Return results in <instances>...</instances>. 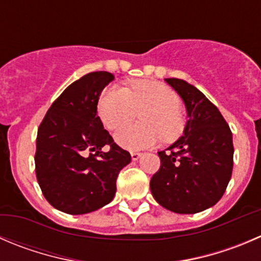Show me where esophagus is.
<instances>
[{"label":"esophagus","instance_id":"34e87169","mask_svg":"<svg viewBox=\"0 0 261 261\" xmlns=\"http://www.w3.org/2000/svg\"><path fill=\"white\" fill-rule=\"evenodd\" d=\"M141 155H143V154L139 153V151H131V159H133V161H138Z\"/></svg>","mask_w":261,"mask_h":261}]
</instances>
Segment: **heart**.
Listing matches in <instances>:
<instances>
[{
    "label": "heart",
    "mask_w": 261,
    "mask_h": 261,
    "mask_svg": "<svg viewBox=\"0 0 261 261\" xmlns=\"http://www.w3.org/2000/svg\"><path fill=\"white\" fill-rule=\"evenodd\" d=\"M181 99L166 85L139 80L123 89L110 87L98 102V113L110 130L126 125L140 112L141 123L118 130L115 140L128 150L150 148L161 139H174L184 128Z\"/></svg>",
    "instance_id": "b5f03b06"
}]
</instances>
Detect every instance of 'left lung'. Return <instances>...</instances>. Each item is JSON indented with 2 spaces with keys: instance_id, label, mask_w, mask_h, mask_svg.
<instances>
[{
  "instance_id": "8db88e82",
  "label": "left lung",
  "mask_w": 261,
  "mask_h": 261,
  "mask_svg": "<svg viewBox=\"0 0 261 261\" xmlns=\"http://www.w3.org/2000/svg\"><path fill=\"white\" fill-rule=\"evenodd\" d=\"M164 80L184 100L189 120L184 135L158 151L161 168L150 179L151 194L173 213H199L221 200L231 179L232 133L218 108L198 88L182 79Z\"/></svg>"
}]
</instances>
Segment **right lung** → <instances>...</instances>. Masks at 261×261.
Returning <instances> with one entry per match:
<instances>
[{
  "label": "right lung",
  "mask_w": 261,
  "mask_h": 261,
  "mask_svg": "<svg viewBox=\"0 0 261 261\" xmlns=\"http://www.w3.org/2000/svg\"><path fill=\"white\" fill-rule=\"evenodd\" d=\"M111 72L84 75L63 90L37 135L35 173L48 203L67 214H87L113 200L118 173L131 162L97 115ZM108 145L110 150L102 151Z\"/></svg>",
  "instance_id": "right-lung-1"
}]
</instances>
